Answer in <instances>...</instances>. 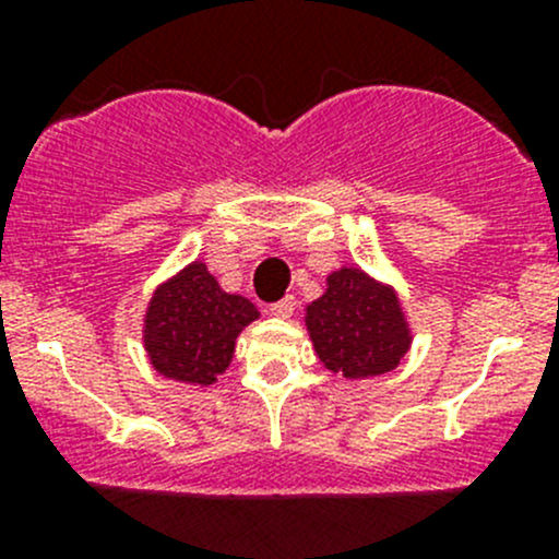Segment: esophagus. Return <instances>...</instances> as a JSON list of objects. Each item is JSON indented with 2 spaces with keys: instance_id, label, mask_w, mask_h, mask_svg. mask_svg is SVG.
Masks as SVG:
<instances>
[{
  "instance_id": "esophagus-1",
  "label": "esophagus",
  "mask_w": 559,
  "mask_h": 559,
  "mask_svg": "<svg viewBox=\"0 0 559 559\" xmlns=\"http://www.w3.org/2000/svg\"><path fill=\"white\" fill-rule=\"evenodd\" d=\"M295 297H284V300H278V302H273V306H270V313L273 316H278V319H289L292 313H295Z\"/></svg>"
}]
</instances>
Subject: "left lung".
<instances>
[{
  "label": "left lung",
  "instance_id": "1",
  "mask_svg": "<svg viewBox=\"0 0 559 559\" xmlns=\"http://www.w3.org/2000/svg\"><path fill=\"white\" fill-rule=\"evenodd\" d=\"M306 324L321 362L346 379H370L397 368L411 346L394 292L357 267L326 278L324 295L308 306Z\"/></svg>",
  "mask_w": 559,
  "mask_h": 559
}]
</instances>
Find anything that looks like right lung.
<instances>
[{
	"mask_svg": "<svg viewBox=\"0 0 559 559\" xmlns=\"http://www.w3.org/2000/svg\"><path fill=\"white\" fill-rule=\"evenodd\" d=\"M257 316L253 302L222 292L205 264L194 262L151 297L145 352L167 379L213 384L233 362L235 337Z\"/></svg>",
	"mask_w": 559,
	"mask_h": 559,
	"instance_id": "add662e5",
	"label": "right lung"
}]
</instances>
